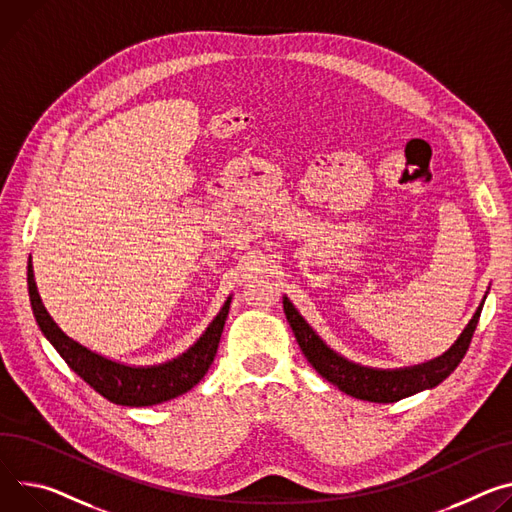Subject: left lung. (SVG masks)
Wrapping results in <instances>:
<instances>
[{"instance_id": "8db88e82", "label": "left lung", "mask_w": 512, "mask_h": 512, "mask_svg": "<svg viewBox=\"0 0 512 512\" xmlns=\"http://www.w3.org/2000/svg\"><path fill=\"white\" fill-rule=\"evenodd\" d=\"M486 300V296H484ZM482 304L474 312L468 327L457 337V341L439 357L410 365V367H398V369H378L367 367L349 361L347 357L333 351L327 343H324L310 324L304 320V316L294 308V304L284 296V312L294 331V337L308 359V363L318 371V374L337 386L341 392L367 400V402H396L406 396H412L416 392H423L429 388L439 386L451 371L459 365V361L466 355L470 341L474 337V331L478 327Z\"/></svg>"}]
</instances>
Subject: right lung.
Listing matches in <instances>:
<instances>
[{"mask_svg": "<svg viewBox=\"0 0 512 512\" xmlns=\"http://www.w3.org/2000/svg\"><path fill=\"white\" fill-rule=\"evenodd\" d=\"M28 294L42 335L49 339L65 363L98 394L122 406H153L192 390L214 361L232 300L230 296L226 298L202 337L179 357L159 365H126L83 347L57 327L38 296L32 261H28Z\"/></svg>", "mask_w": 512, "mask_h": 512, "instance_id": "obj_1", "label": "right lung"}]
</instances>
